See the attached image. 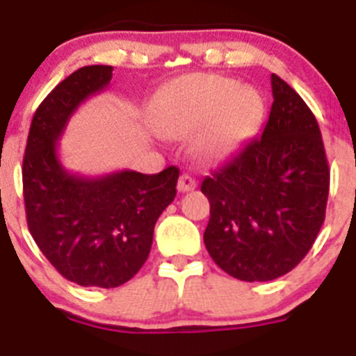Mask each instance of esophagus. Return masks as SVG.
Listing matches in <instances>:
<instances>
[{"label":"esophagus","mask_w":356,"mask_h":356,"mask_svg":"<svg viewBox=\"0 0 356 356\" xmlns=\"http://www.w3.org/2000/svg\"><path fill=\"white\" fill-rule=\"evenodd\" d=\"M195 188H197V181H195L193 177H190V175H186V174L179 177L177 190L181 191V193H188V191H193Z\"/></svg>","instance_id":"obj_1"}]
</instances>
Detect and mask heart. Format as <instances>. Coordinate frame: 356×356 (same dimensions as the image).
Instances as JSON below:
<instances>
[{
    "mask_svg": "<svg viewBox=\"0 0 356 356\" xmlns=\"http://www.w3.org/2000/svg\"><path fill=\"white\" fill-rule=\"evenodd\" d=\"M264 101L254 88L216 74H188L159 92L152 124L170 138L197 134L195 150L206 161H222L261 126Z\"/></svg>",
    "mask_w": 356,
    "mask_h": 356,
    "instance_id": "1",
    "label": "heart"
}]
</instances>
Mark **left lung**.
<instances>
[{"instance_id":"left-lung-1","label":"left lung","mask_w":356,"mask_h":356,"mask_svg":"<svg viewBox=\"0 0 356 356\" xmlns=\"http://www.w3.org/2000/svg\"><path fill=\"white\" fill-rule=\"evenodd\" d=\"M270 118L261 136L202 181L211 218L204 243L230 277L268 282L309 254L325 222L330 168L318 120L271 74Z\"/></svg>"}]
</instances>
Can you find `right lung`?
<instances>
[{"instance_id": "1", "label": "right lung", "mask_w": 356, "mask_h": 356, "mask_svg": "<svg viewBox=\"0 0 356 356\" xmlns=\"http://www.w3.org/2000/svg\"><path fill=\"white\" fill-rule=\"evenodd\" d=\"M111 72L110 65L81 67L54 86L35 111L22 159L26 222L40 252L67 280L104 289L138 273L179 179L177 166L101 177L63 168L56 147L70 115L110 85Z\"/></svg>"}]
</instances>
